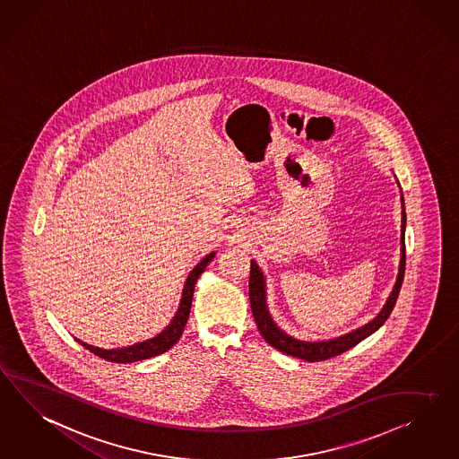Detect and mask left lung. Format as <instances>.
Here are the masks:
<instances>
[{
  "instance_id": "1",
  "label": "left lung",
  "mask_w": 459,
  "mask_h": 459,
  "mask_svg": "<svg viewBox=\"0 0 459 459\" xmlns=\"http://www.w3.org/2000/svg\"><path fill=\"white\" fill-rule=\"evenodd\" d=\"M399 186V182H397ZM401 261H399V271H397L396 284L393 287L389 298L385 300V307L381 312L364 325L358 329L347 333V334L339 335L334 339H325V341H302L294 335L287 334L284 329H281L271 316V310L267 306V285H265V275L262 273L261 267L257 262L250 261V277H248V299H250V307L255 324L261 331L262 337L275 347L277 351L284 352L287 356L299 358V359L307 360V362H316V360H325L329 358L339 356L346 352L347 349L359 344L366 337L374 334L383 324L387 321L391 312L394 309L401 284L404 279V271H406V246H404V232H406V212H404V197L401 192Z\"/></svg>"
}]
</instances>
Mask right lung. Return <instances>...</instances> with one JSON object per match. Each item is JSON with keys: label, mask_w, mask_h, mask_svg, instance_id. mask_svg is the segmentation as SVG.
<instances>
[{"label": "right lung", "mask_w": 459, "mask_h": 459, "mask_svg": "<svg viewBox=\"0 0 459 459\" xmlns=\"http://www.w3.org/2000/svg\"><path fill=\"white\" fill-rule=\"evenodd\" d=\"M215 257V252L207 254L197 265L190 271L186 275V284L182 289V299L178 304V309L175 312L174 317L170 324L161 331L160 334L147 339L143 342H135L132 346L115 347V349H101V347L91 346L80 339H76L83 347H87L90 352H93L95 356H100L101 359L110 360V362H120V364H128V362H135V360L149 359L160 356L163 352H167L175 342L180 339V335L184 333L190 307H192V298H194V289L197 284V279L205 271V267L209 265V262Z\"/></svg>", "instance_id": "add662e5"}]
</instances>
